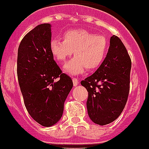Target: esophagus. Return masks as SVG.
Here are the masks:
<instances>
[{"label": "esophagus", "mask_w": 149, "mask_h": 149, "mask_svg": "<svg viewBox=\"0 0 149 149\" xmlns=\"http://www.w3.org/2000/svg\"><path fill=\"white\" fill-rule=\"evenodd\" d=\"M72 81H73V85L74 86H76L78 84V79L77 78H75V77H74V78H72Z\"/></svg>", "instance_id": "1"}]
</instances>
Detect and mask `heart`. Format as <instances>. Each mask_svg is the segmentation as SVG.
Masks as SVG:
<instances>
[{"label":"heart","mask_w":149,"mask_h":149,"mask_svg":"<svg viewBox=\"0 0 149 149\" xmlns=\"http://www.w3.org/2000/svg\"><path fill=\"white\" fill-rule=\"evenodd\" d=\"M109 42L105 36H95L84 29L65 31L63 40L52 39L50 51L56 61L65 63L72 54V60L64 66V71L69 74H79L84 71L98 68L106 58Z\"/></svg>","instance_id":"obj_1"}]
</instances>
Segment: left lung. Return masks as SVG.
Here are the masks:
<instances>
[{"mask_svg":"<svg viewBox=\"0 0 149 149\" xmlns=\"http://www.w3.org/2000/svg\"><path fill=\"white\" fill-rule=\"evenodd\" d=\"M131 60L122 40L110 38L108 52L95 73L81 82L88 91V114L94 123L105 125L123 111L130 91Z\"/></svg>","mask_w":149,"mask_h":149,"instance_id":"obj_1","label":"left lung"}]
</instances>
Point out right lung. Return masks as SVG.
Listing matches in <instances>:
<instances>
[{"mask_svg": "<svg viewBox=\"0 0 149 149\" xmlns=\"http://www.w3.org/2000/svg\"><path fill=\"white\" fill-rule=\"evenodd\" d=\"M51 25L42 24L27 33L18 49L17 75L24 103L33 119L44 127L58 122L73 86L50 51Z\"/></svg>", "mask_w": 149, "mask_h": 149, "instance_id": "right-lung-1", "label": "right lung"}]
</instances>
